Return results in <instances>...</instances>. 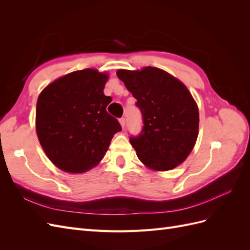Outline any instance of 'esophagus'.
I'll list each match as a JSON object with an SVG mask.
<instances>
[{
    "label": "esophagus",
    "mask_w": 250,
    "mask_h": 250,
    "mask_svg": "<svg viewBox=\"0 0 250 250\" xmlns=\"http://www.w3.org/2000/svg\"><path fill=\"white\" fill-rule=\"evenodd\" d=\"M119 122H120L121 126H122V128H124V126H125V119H124V118H121V119L119 120Z\"/></svg>",
    "instance_id": "obj_1"
}]
</instances>
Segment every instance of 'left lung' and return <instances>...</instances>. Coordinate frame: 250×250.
Wrapping results in <instances>:
<instances>
[{"instance_id":"obj_1","label":"left lung","mask_w":250,"mask_h":250,"mask_svg":"<svg viewBox=\"0 0 250 250\" xmlns=\"http://www.w3.org/2000/svg\"><path fill=\"white\" fill-rule=\"evenodd\" d=\"M117 75L137 99L143 117L141 133L129 138L139 160L156 171L177 167L198 137L199 112L191 93L183 82L157 67L119 70Z\"/></svg>"}]
</instances>
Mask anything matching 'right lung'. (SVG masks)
<instances>
[{
  "mask_svg": "<svg viewBox=\"0 0 250 250\" xmlns=\"http://www.w3.org/2000/svg\"><path fill=\"white\" fill-rule=\"evenodd\" d=\"M106 74L85 69L55 80L36 104V132L57 168L83 173L101 162L115 133L122 130L106 111L111 98L103 89Z\"/></svg>",
  "mask_w": 250,
  "mask_h": 250,
  "instance_id": "right-lung-1",
  "label": "right lung"
}]
</instances>
